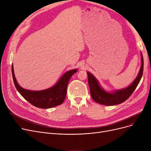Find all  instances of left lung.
I'll return each instance as SVG.
<instances>
[{
  "mask_svg": "<svg viewBox=\"0 0 151 151\" xmlns=\"http://www.w3.org/2000/svg\"><path fill=\"white\" fill-rule=\"evenodd\" d=\"M140 69L135 79L130 86L125 88L116 90L113 93H108L99 85L98 81L90 72H87L88 76V84L91 97L94 101L105 106H113L125 101L129 98L138 86L143 74L144 59L141 53Z\"/></svg>",
  "mask_w": 151,
  "mask_h": 151,
  "instance_id": "left-lung-1",
  "label": "left lung"
}]
</instances>
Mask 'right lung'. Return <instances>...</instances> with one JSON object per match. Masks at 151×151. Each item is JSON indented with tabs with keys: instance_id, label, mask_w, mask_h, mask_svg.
Listing matches in <instances>:
<instances>
[{
	"instance_id": "1",
	"label": "right lung",
	"mask_w": 151,
	"mask_h": 151,
	"mask_svg": "<svg viewBox=\"0 0 151 151\" xmlns=\"http://www.w3.org/2000/svg\"><path fill=\"white\" fill-rule=\"evenodd\" d=\"M77 69L65 72L57 83L52 88L42 91H31L23 89L18 84L12 65V74L16 88L26 101L33 106L43 109L57 106L64 101L67 94V88L71 77L77 72Z\"/></svg>"
}]
</instances>
